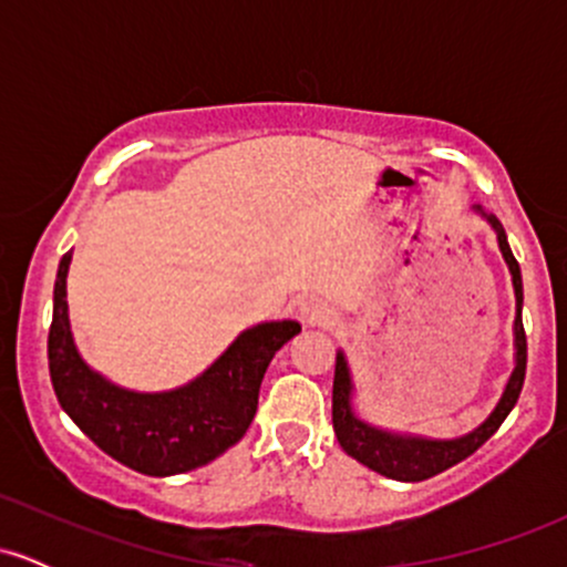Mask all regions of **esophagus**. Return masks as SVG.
Returning a JSON list of instances; mask_svg holds the SVG:
<instances>
[{"mask_svg":"<svg viewBox=\"0 0 567 567\" xmlns=\"http://www.w3.org/2000/svg\"><path fill=\"white\" fill-rule=\"evenodd\" d=\"M301 317L309 324H324L330 320V309L320 301H306L301 303Z\"/></svg>","mask_w":567,"mask_h":567,"instance_id":"1","label":"esophagus"}]
</instances>
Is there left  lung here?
<instances>
[{"instance_id": "left-lung-1", "label": "left lung", "mask_w": 567, "mask_h": 567, "mask_svg": "<svg viewBox=\"0 0 567 567\" xmlns=\"http://www.w3.org/2000/svg\"><path fill=\"white\" fill-rule=\"evenodd\" d=\"M483 213V207H477ZM487 224L498 234V247L504 252V261L512 271L514 298H517V317H514V349H517V365H514L509 383H506L504 394H501L496 410L480 424L474 432L464 434L458 440H426V437H405V434L383 432L360 421L351 410V375L343 351L336 357V379H333V429L341 447L351 458L365 464L368 470L383 474L389 480H400V483H421V480L434 477V474L451 470L458 461L470 458V455L483 447L498 426L504 424L506 415L517 405V396L523 392L525 383V365H528V341H525L523 328V275H519L517 258L512 256V247L506 243V234L501 229L496 216H487Z\"/></svg>"}]
</instances>
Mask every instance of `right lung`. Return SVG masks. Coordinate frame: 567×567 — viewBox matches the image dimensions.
<instances>
[{"label": "right lung", "instance_id": "add662e5", "mask_svg": "<svg viewBox=\"0 0 567 567\" xmlns=\"http://www.w3.org/2000/svg\"><path fill=\"white\" fill-rule=\"evenodd\" d=\"M69 264L71 252L58 266L48 336L50 381L69 419L103 453L148 477L192 472L237 445L252 424L271 357L301 333V324L261 322L237 336L186 386L159 394L127 392L84 365L74 347L66 303Z\"/></svg>", "mask_w": 567, "mask_h": 567}]
</instances>
